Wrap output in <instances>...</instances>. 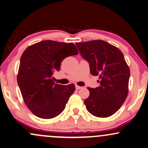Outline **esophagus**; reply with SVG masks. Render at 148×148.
I'll use <instances>...</instances> for the list:
<instances>
[{
	"instance_id": "esophagus-1",
	"label": "esophagus",
	"mask_w": 148,
	"mask_h": 148,
	"mask_svg": "<svg viewBox=\"0 0 148 148\" xmlns=\"http://www.w3.org/2000/svg\"><path fill=\"white\" fill-rule=\"evenodd\" d=\"M75 88L77 89V90H79V89L82 88V86H79L76 85V86H75Z\"/></svg>"
}]
</instances>
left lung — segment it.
<instances>
[{
  "label": "left lung",
  "instance_id": "8db88e82",
  "mask_svg": "<svg viewBox=\"0 0 148 148\" xmlns=\"http://www.w3.org/2000/svg\"><path fill=\"white\" fill-rule=\"evenodd\" d=\"M75 45L82 57L89 63L90 73L100 78L99 86L88 88L90 95L84 99L87 110L97 117L112 115L128 93L130 71L124 56L116 47L101 40Z\"/></svg>",
  "mask_w": 148,
  "mask_h": 148
}]
</instances>
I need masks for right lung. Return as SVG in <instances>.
Here are the masks:
<instances>
[{
	"instance_id": "right-lung-1",
	"label": "right lung",
	"mask_w": 148,
	"mask_h": 148,
	"mask_svg": "<svg viewBox=\"0 0 148 148\" xmlns=\"http://www.w3.org/2000/svg\"><path fill=\"white\" fill-rule=\"evenodd\" d=\"M78 54L74 44L43 40L27 47L20 61L18 84L25 104L42 119L56 117L64 110L75 87L55 84L53 75L64 58Z\"/></svg>"
}]
</instances>
